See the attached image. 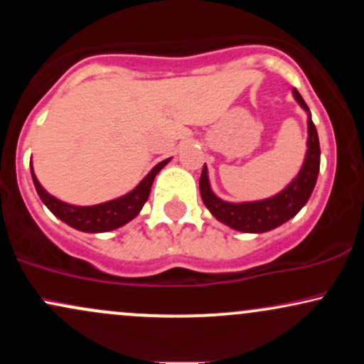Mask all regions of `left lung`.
Listing matches in <instances>:
<instances>
[{"label":"left lung","instance_id":"left-lung-1","mask_svg":"<svg viewBox=\"0 0 364 364\" xmlns=\"http://www.w3.org/2000/svg\"><path fill=\"white\" fill-rule=\"evenodd\" d=\"M294 99L299 106L308 112V150L304 157L303 168L281 193L258 202L231 203L224 202L212 191L208 183V171L203 166L200 176V195L203 203L217 220L241 232H267L287 223L306 205L316 185L320 171V141L315 124L311 121L310 109L299 95L298 90H292Z\"/></svg>","mask_w":364,"mask_h":364}]
</instances>
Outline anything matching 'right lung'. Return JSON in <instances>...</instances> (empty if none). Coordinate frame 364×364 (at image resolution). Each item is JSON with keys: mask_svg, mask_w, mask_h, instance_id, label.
Returning <instances> with one entry per match:
<instances>
[{"mask_svg": "<svg viewBox=\"0 0 364 364\" xmlns=\"http://www.w3.org/2000/svg\"><path fill=\"white\" fill-rule=\"evenodd\" d=\"M169 161L171 157L159 162L156 168L150 171L147 176L141 179L139 185L133 188L129 193L119 196V198L116 200H109V202H104L99 203V205L90 207L70 205V203H65L61 202V200L54 198L53 195H49L48 191L41 186L32 166L31 173L32 179H34L37 195L41 196L44 205L48 207L58 219H61L63 223H66L68 225H72L73 229H78V231L83 232H106L121 228V225H124L139 215V212L141 210V207L147 202L150 195V188H152L154 178L157 176L159 171L164 168Z\"/></svg>", "mask_w": 364, "mask_h": 364, "instance_id": "right-lung-1", "label": "right lung"}]
</instances>
